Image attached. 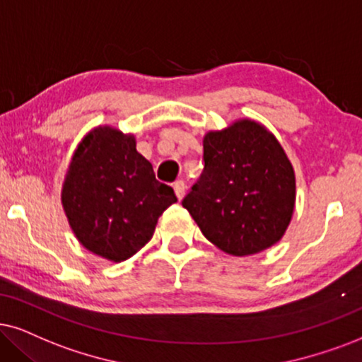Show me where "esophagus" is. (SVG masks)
<instances>
[{
    "label": "esophagus",
    "instance_id": "obj_1",
    "mask_svg": "<svg viewBox=\"0 0 362 362\" xmlns=\"http://www.w3.org/2000/svg\"><path fill=\"white\" fill-rule=\"evenodd\" d=\"M173 190H175V195H177L178 200L184 199V195H185V182L184 180L173 182Z\"/></svg>",
    "mask_w": 362,
    "mask_h": 362
}]
</instances>
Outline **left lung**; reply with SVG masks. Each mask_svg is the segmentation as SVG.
Masks as SVG:
<instances>
[{
  "label": "left lung",
  "mask_w": 362,
  "mask_h": 362,
  "mask_svg": "<svg viewBox=\"0 0 362 362\" xmlns=\"http://www.w3.org/2000/svg\"><path fill=\"white\" fill-rule=\"evenodd\" d=\"M296 204V177L271 132L240 120L204 139V172L184 197L207 239L232 255L281 240Z\"/></svg>",
  "instance_id": "obj_1"
}]
</instances>
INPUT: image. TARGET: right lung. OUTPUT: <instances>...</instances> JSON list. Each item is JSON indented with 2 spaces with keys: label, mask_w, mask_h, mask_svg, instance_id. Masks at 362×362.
<instances>
[{
  "label": "right lung",
  "mask_w": 362,
  "mask_h": 362,
  "mask_svg": "<svg viewBox=\"0 0 362 362\" xmlns=\"http://www.w3.org/2000/svg\"><path fill=\"white\" fill-rule=\"evenodd\" d=\"M62 202L81 245L122 262L152 239L158 217L177 197L136 152L134 135L105 127L90 132L76 148Z\"/></svg>",
  "instance_id": "obj_1"
}]
</instances>
